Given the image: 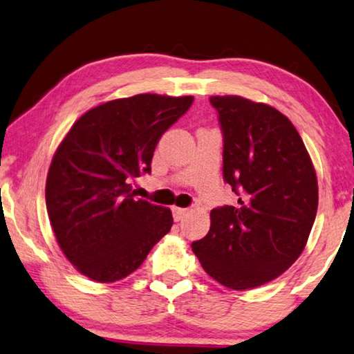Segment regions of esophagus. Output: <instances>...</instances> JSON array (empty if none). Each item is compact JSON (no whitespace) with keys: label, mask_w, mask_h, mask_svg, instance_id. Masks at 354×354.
I'll list each match as a JSON object with an SVG mask.
<instances>
[{"label":"esophagus","mask_w":354,"mask_h":354,"mask_svg":"<svg viewBox=\"0 0 354 354\" xmlns=\"http://www.w3.org/2000/svg\"><path fill=\"white\" fill-rule=\"evenodd\" d=\"M188 208H180V207H172V215L176 221H180V219L187 215Z\"/></svg>","instance_id":"1"}]
</instances>
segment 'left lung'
Masks as SVG:
<instances>
[{"label": "left lung", "instance_id": "left-lung-1", "mask_svg": "<svg viewBox=\"0 0 354 354\" xmlns=\"http://www.w3.org/2000/svg\"><path fill=\"white\" fill-rule=\"evenodd\" d=\"M210 103L224 139V182L239 202L213 208L210 230L191 248L208 276L246 290L276 279L303 252L317 215V176L299 133L276 108L239 95Z\"/></svg>", "mask_w": 354, "mask_h": 354}]
</instances>
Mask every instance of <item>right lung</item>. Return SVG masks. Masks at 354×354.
<instances>
[{
    "mask_svg": "<svg viewBox=\"0 0 354 354\" xmlns=\"http://www.w3.org/2000/svg\"><path fill=\"white\" fill-rule=\"evenodd\" d=\"M194 98L139 94L89 109L51 160L45 201L57 245L81 274L115 282L138 270L172 227L169 208L135 199L163 133Z\"/></svg>",
    "mask_w": 354,
    "mask_h": 354,
    "instance_id": "1",
    "label": "right lung"
}]
</instances>
